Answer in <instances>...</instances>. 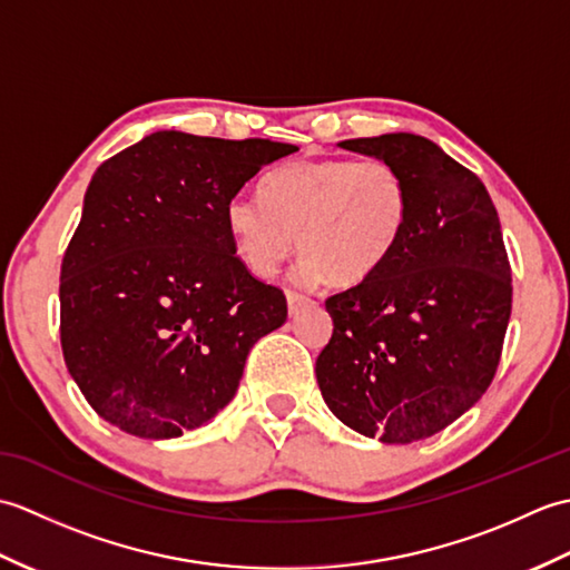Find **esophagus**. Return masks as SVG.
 I'll return each instance as SVG.
<instances>
[{
	"label": "esophagus",
	"instance_id": "obj_1",
	"mask_svg": "<svg viewBox=\"0 0 570 570\" xmlns=\"http://www.w3.org/2000/svg\"><path fill=\"white\" fill-rule=\"evenodd\" d=\"M286 301H288V313H292V316H296V313L301 311V306H306L311 298L304 296V294H298V292H286Z\"/></svg>",
	"mask_w": 570,
	"mask_h": 570
}]
</instances>
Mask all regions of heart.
Instances as JSON below:
<instances>
[{
  "label": "heart",
  "mask_w": 570,
  "mask_h": 570,
  "mask_svg": "<svg viewBox=\"0 0 570 570\" xmlns=\"http://www.w3.org/2000/svg\"><path fill=\"white\" fill-rule=\"evenodd\" d=\"M262 198L239 193L225 205L237 257L272 276L294 247L298 278L335 286L365 282L390 257L409 223L406 176L384 159H316L274 168Z\"/></svg>",
  "instance_id": "obj_1"
}]
</instances>
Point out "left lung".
Here are the masks:
<instances>
[{
  "mask_svg": "<svg viewBox=\"0 0 570 570\" xmlns=\"http://www.w3.org/2000/svg\"><path fill=\"white\" fill-rule=\"evenodd\" d=\"M409 180V223L365 282L325 298L333 335L316 360L325 404L384 443L443 431L488 392L512 313V266L482 180L433 141L345 139Z\"/></svg>",
  "mask_w": 570,
  "mask_h": 570,
  "instance_id": "obj_1",
  "label": "left lung"
}]
</instances>
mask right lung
Returning a JSON list of instances; mask_svg holds the SVG:
<instances>
[{"label": "right lung", "instance_id": "obj_1", "mask_svg": "<svg viewBox=\"0 0 570 570\" xmlns=\"http://www.w3.org/2000/svg\"><path fill=\"white\" fill-rule=\"evenodd\" d=\"M269 139L156 131L95 171L60 262V347L98 414L139 439H176L229 404L252 345L286 296L235 254L225 205Z\"/></svg>", "mask_w": 570, "mask_h": 570}]
</instances>
